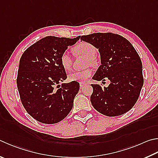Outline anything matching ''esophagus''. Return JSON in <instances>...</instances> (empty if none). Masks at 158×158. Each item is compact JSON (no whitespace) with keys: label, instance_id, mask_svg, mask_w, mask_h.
<instances>
[{"label":"esophagus","instance_id":"34e87169","mask_svg":"<svg viewBox=\"0 0 158 158\" xmlns=\"http://www.w3.org/2000/svg\"><path fill=\"white\" fill-rule=\"evenodd\" d=\"M79 85H80V87H83L84 85H85V82H80Z\"/></svg>","mask_w":158,"mask_h":158}]
</instances>
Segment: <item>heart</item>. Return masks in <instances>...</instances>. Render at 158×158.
<instances>
[{"instance_id":"b5f03b06","label":"heart","mask_w":158,"mask_h":158,"mask_svg":"<svg viewBox=\"0 0 158 158\" xmlns=\"http://www.w3.org/2000/svg\"><path fill=\"white\" fill-rule=\"evenodd\" d=\"M73 52L75 55H81L86 57L85 60L84 66L96 65L97 61L95 55L97 54L96 48L88 42H81L75 45L73 48ZM60 64L62 68L65 70H70L73 65V59L67 52L62 53L60 56ZM93 70L90 68H86L85 69L79 71H74L69 74V79L73 81L85 82L90 78Z\"/></svg>"}]
</instances>
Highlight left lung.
Instances as JSON below:
<instances>
[{
  "mask_svg": "<svg viewBox=\"0 0 158 158\" xmlns=\"http://www.w3.org/2000/svg\"><path fill=\"white\" fill-rule=\"evenodd\" d=\"M99 49L102 65L93 79L110 81L108 87L92 84L93 106L108 117L127 113L135 104L144 84L142 64L139 54L124 37L112 32L94 33L80 37Z\"/></svg>",
  "mask_w": 158,
  "mask_h": 158,
  "instance_id": "8db88e82",
  "label": "left lung"
}]
</instances>
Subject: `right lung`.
I'll use <instances>...</instances> for the list:
<instances>
[{
  "label": "right lung",
  "instance_id": "add662e5",
  "mask_svg": "<svg viewBox=\"0 0 158 158\" xmlns=\"http://www.w3.org/2000/svg\"><path fill=\"white\" fill-rule=\"evenodd\" d=\"M79 38V36L74 39L48 36L31 45L22 54L17 88L23 107L39 122L56 124L73 108L79 84L72 81L60 87L59 84L67 79V74L59 59L68 47Z\"/></svg>",
  "mask_w": 158,
  "mask_h": 158
}]
</instances>
